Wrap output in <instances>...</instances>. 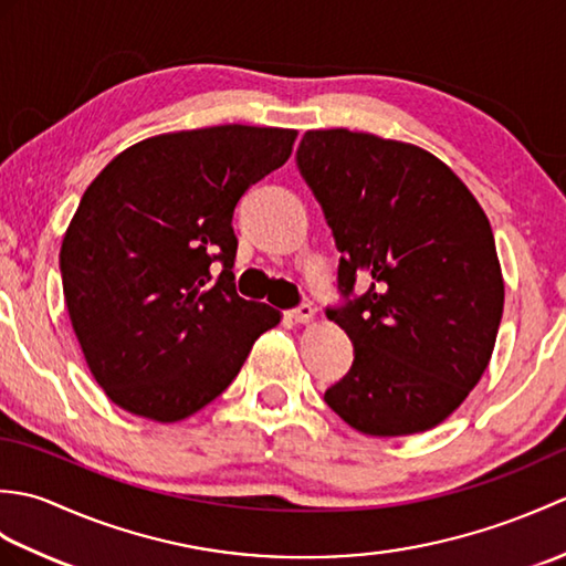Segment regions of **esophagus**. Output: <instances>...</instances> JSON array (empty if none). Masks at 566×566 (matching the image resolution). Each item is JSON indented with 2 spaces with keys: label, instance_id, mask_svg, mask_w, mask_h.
<instances>
[{
  "label": "esophagus",
  "instance_id": "1",
  "mask_svg": "<svg viewBox=\"0 0 566 566\" xmlns=\"http://www.w3.org/2000/svg\"><path fill=\"white\" fill-rule=\"evenodd\" d=\"M290 318L296 323H308L311 318H314V306H311L308 302H302L296 308L290 311Z\"/></svg>",
  "mask_w": 566,
  "mask_h": 566
}]
</instances>
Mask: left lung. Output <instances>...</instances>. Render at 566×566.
<instances>
[{"label": "left lung", "mask_w": 566, "mask_h": 566, "mask_svg": "<svg viewBox=\"0 0 566 566\" xmlns=\"http://www.w3.org/2000/svg\"><path fill=\"white\" fill-rule=\"evenodd\" d=\"M296 167L340 250L343 302L326 314L355 347L323 399L365 436L442 423L482 379L503 314L486 213L448 165L399 140L306 130Z\"/></svg>", "instance_id": "1"}]
</instances>
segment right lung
<instances>
[{"instance_id":"add662e5","label":"right lung","mask_w":566,"mask_h":566,"mask_svg":"<svg viewBox=\"0 0 566 566\" xmlns=\"http://www.w3.org/2000/svg\"><path fill=\"white\" fill-rule=\"evenodd\" d=\"M294 138L240 124L155 136L82 195L60 250L65 304L94 379L124 411L160 423L197 413L280 323L235 292L233 211Z\"/></svg>"}]
</instances>
